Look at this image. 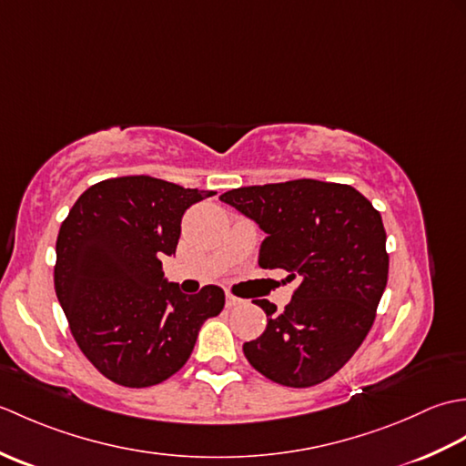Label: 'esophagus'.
Segmentation results:
<instances>
[{"mask_svg":"<svg viewBox=\"0 0 466 466\" xmlns=\"http://www.w3.org/2000/svg\"><path fill=\"white\" fill-rule=\"evenodd\" d=\"M242 304V299H238V296H234L232 292H226V306L228 309H234V306Z\"/></svg>","mask_w":466,"mask_h":466,"instance_id":"obj_1","label":"esophagus"}]
</instances>
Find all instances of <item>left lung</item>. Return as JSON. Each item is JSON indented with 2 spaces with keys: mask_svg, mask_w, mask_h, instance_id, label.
<instances>
[{
  "mask_svg": "<svg viewBox=\"0 0 466 466\" xmlns=\"http://www.w3.org/2000/svg\"><path fill=\"white\" fill-rule=\"evenodd\" d=\"M266 232L258 264L299 279L292 300L266 312V330L244 356L272 382L320 384L352 359L369 334L389 280L380 212L352 186L290 180L236 187L220 196Z\"/></svg>",
  "mask_w": 466,
  "mask_h": 466,
  "instance_id": "8db88e82",
  "label": "left lung"
}]
</instances>
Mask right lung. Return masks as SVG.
I'll return each instance as SVG.
<instances>
[{
	"label": "right lung",
	"instance_id": "obj_1",
	"mask_svg": "<svg viewBox=\"0 0 466 466\" xmlns=\"http://www.w3.org/2000/svg\"><path fill=\"white\" fill-rule=\"evenodd\" d=\"M216 192L152 176L97 182L77 198L56 242L54 284L74 340L116 384H160L190 359L200 326L224 309L220 286L182 294L162 256L182 216Z\"/></svg>",
	"mask_w": 466,
	"mask_h": 466
}]
</instances>
